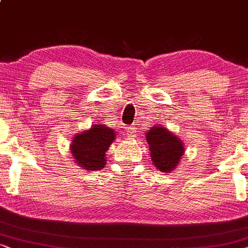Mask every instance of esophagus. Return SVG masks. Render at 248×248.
Returning a JSON list of instances; mask_svg holds the SVG:
<instances>
[{
  "instance_id": "obj_1",
  "label": "esophagus",
  "mask_w": 248,
  "mask_h": 248,
  "mask_svg": "<svg viewBox=\"0 0 248 248\" xmlns=\"http://www.w3.org/2000/svg\"><path fill=\"white\" fill-rule=\"evenodd\" d=\"M125 134H127L129 137H135V134H136V129L134 125H130V127L127 128V131H125Z\"/></svg>"
}]
</instances>
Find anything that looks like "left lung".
<instances>
[{
	"label": "left lung",
	"instance_id": "8db88e82",
	"mask_svg": "<svg viewBox=\"0 0 248 248\" xmlns=\"http://www.w3.org/2000/svg\"><path fill=\"white\" fill-rule=\"evenodd\" d=\"M146 139L155 166L164 173L172 172L184 153L182 141L164 127H153Z\"/></svg>",
	"mask_w": 248,
	"mask_h": 248
}]
</instances>
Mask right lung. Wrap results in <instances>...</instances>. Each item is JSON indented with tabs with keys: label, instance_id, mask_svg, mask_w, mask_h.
I'll return each instance as SVG.
<instances>
[{
	"label": "right lung",
	"instance_id": "right-lung-1",
	"mask_svg": "<svg viewBox=\"0 0 248 248\" xmlns=\"http://www.w3.org/2000/svg\"><path fill=\"white\" fill-rule=\"evenodd\" d=\"M112 129L103 124L93 125L90 130L76 135L71 145L72 156L84 170H99L106 165V152L114 140Z\"/></svg>",
	"mask_w": 248,
	"mask_h": 248
}]
</instances>
